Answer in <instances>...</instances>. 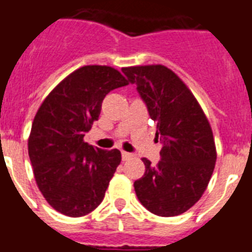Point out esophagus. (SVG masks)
I'll return each instance as SVG.
<instances>
[{
  "label": "esophagus",
  "instance_id": "esophagus-1",
  "mask_svg": "<svg viewBox=\"0 0 252 252\" xmlns=\"http://www.w3.org/2000/svg\"><path fill=\"white\" fill-rule=\"evenodd\" d=\"M129 158H132V155L123 151V152H122V159H123V161H128Z\"/></svg>",
  "mask_w": 252,
  "mask_h": 252
}]
</instances>
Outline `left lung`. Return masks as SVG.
Instances as JSON below:
<instances>
[{"mask_svg":"<svg viewBox=\"0 0 252 252\" xmlns=\"http://www.w3.org/2000/svg\"><path fill=\"white\" fill-rule=\"evenodd\" d=\"M137 85L162 143L161 161L134 181L144 208L159 217H175L202 198L213 174L217 151L211 124L202 106L178 74L162 64L122 68Z\"/></svg>","mask_w":252,"mask_h":252,"instance_id":"8db88e82","label":"left lung"}]
</instances>
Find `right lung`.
Returning <instances> with one entry per match:
<instances>
[{"label":"right lung","instance_id":"obj_1","mask_svg":"<svg viewBox=\"0 0 252 252\" xmlns=\"http://www.w3.org/2000/svg\"><path fill=\"white\" fill-rule=\"evenodd\" d=\"M128 84L113 67L84 65L63 78L35 114L28 151L36 185L57 212L82 217L102 202L122 153L94 148L84 137L105 96Z\"/></svg>","mask_w":252,"mask_h":252}]
</instances>
